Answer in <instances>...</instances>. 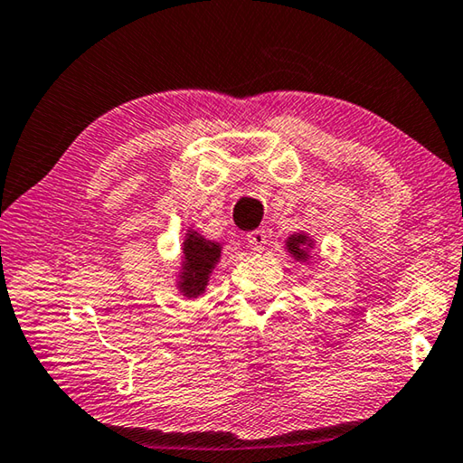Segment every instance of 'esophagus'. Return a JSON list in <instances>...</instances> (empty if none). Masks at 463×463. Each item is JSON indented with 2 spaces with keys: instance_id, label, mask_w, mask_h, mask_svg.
Wrapping results in <instances>:
<instances>
[{
  "instance_id": "esophagus-1",
  "label": "esophagus",
  "mask_w": 463,
  "mask_h": 463,
  "mask_svg": "<svg viewBox=\"0 0 463 463\" xmlns=\"http://www.w3.org/2000/svg\"><path fill=\"white\" fill-rule=\"evenodd\" d=\"M247 242L253 250H261L265 245H268V232H265L263 229H257L253 232H249Z\"/></svg>"
}]
</instances>
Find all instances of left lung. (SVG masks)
Wrapping results in <instances>:
<instances>
[{
	"instance_id": "8db88e82",
	"label": "left lung",
	"mask_w": 463,
	"mask_h": 463,
	"mask_svg": "<svg viewBox=\"0 0 463 463\" xmlns=\"http://www.w3.org/2000/svg\"><path fill=\"white\" fill-rule=\"evenodd\" d=\"M307 237L304 234H292V237L288 239V250H292V255L296 260H304L307 257V250H304V245H307Z\"/></svg>"
}]
</instances>
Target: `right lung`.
I'll return each instance as SVG.
<instances>
[{
    "label": "right lung",
    "mask_w": 463,
    "mask_h": 463,
    "mask_svg": "<svg viewBox=\"0 0 463 463\" xmlns=\"http://www.w3.org/2000/svg\"><path fill=\"white\" fill-rule=\"evenodd\" d=\"M184 255L185 265L182 276V292L187 298H195L206 288L210 269L214 268L218 257H221V245L190 232L184 242Z\"/></svg>",
    "instance_id": "add662e5"
}]
</instances>
